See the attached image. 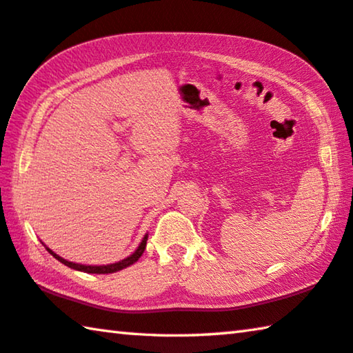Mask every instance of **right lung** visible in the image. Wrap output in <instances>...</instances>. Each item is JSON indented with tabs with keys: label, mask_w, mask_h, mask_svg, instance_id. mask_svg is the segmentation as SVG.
I'll list each match as a JSON object with an SVG mask.
<instances>
[{
	"label": "right lung",
	"mask_w": 353,
	"mask_h": 353,
	"mask_svg": "<svg viewBox=\"0 0 353 353\" xmlns=\"http://www.w3.org/2000/svg\"><path fill=\"white\" fill-rule=\"evenodd\" d=\"M146 241H148V235H145V238H143L141 243H140L139 249H137L132 255H129L128 259H124V260L118 261V263H113V265H105V266H85V265H79V263L67 261V260H63L62 256L56 255L54 252H52V250H50L48 248L46 249H48V252H50L52 256H56L59 261L63 263V265H67L68 268H73V270H76V271H82V272H88V274H112V272L121 271V270H124V268H128L130 265H134V263L140 259L141 254L145 252Z\"/></svg>",
	"instance_id": "add662e5"
}]
</instances>
